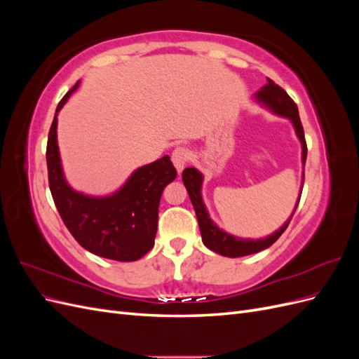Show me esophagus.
Segmentation results:
<instances>
[{
    "label": "esophagus",
    "mask_w": 359,
    "mask_h": 359,
    "mask_svg": "<svg viewBox=\"0 0 359 359\" xmlns=\"http://www.w3.org/2000/svg\"><path fill=\"white\" fill-rule=\"evenodd\" d=\"M170 158H172V163H173V165H175L177 170L181 173V172H182V169H184V166H186V165H187V161L190 160V153H189V149H187V148L178 147V148H175V149L172 151V156H170Z\"/></svg>",
    "instance_id": "obj_1"
}]
</instances>
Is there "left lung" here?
Returning <instances> with one entry per match:
<instances>
[{
	"mask_svg": "<svg viewBox=\"0 0 359 359\" xmlns=\"http://www.w3.org/2000/svg\"><path fill=\"white\" fill-rule=\"evenodd\" d=\"M256 99L260 103L268 106L269 109L276 112L277 115L286 116L290 119L293 127H295V132L301 140V145H302V165H306L307 144H306V137H304V128H302L301 119H299L297 103L290 99L289 94L283 88H281V86H278L274 81H271V79H268V83L265 86H262V90L257 91ZM202 180H203L202 173L194 168H187L182 172L184 186H186V189L189 191V196L193 203L194 212H196L203 244L210 250H212V252L219 253L222 256H227V257H241V256H247V255H253V253L260 252V250H265V248L273 245L278 240L280 235L286 231V227L289 226L293 214H295L299 199H301V194H299V199L297 202L295 210H293V212L290 215V219L283 226H281L277 232H274L273 235H269L266 238H260V240H256V241L255 240H244V238H238V236L226 233L224 231L219 229V226L212 223L208 212H206V208H205L202 196H201Z\"/></svg>",
	"mask_w": 359,
	"mask_h": 359,
	"instance_id": "obj_1",
	"label": "left lung"
}]
</instances>
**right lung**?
Segmentation results:
<instances>
[{"mask_svg":"<svg viewBox=\"0 0 359 359\" xmlns=\"http://www.w3.org/2000/svg\"><path fill=\"white\" fill-rule=\"evenodd\" d=\"M73 88L62 97L49 130L46 161L49 189L61 219L85 250L100 257L133 262L154 247L161 193L177 178L169 156L139 168L116 193L93 198L74 191L64 178L57 144V114Z\"/></svg>","mask_w":359,"mask_h":359,"instance_id":"add662e5","label":"right lung"}]
</instances>
